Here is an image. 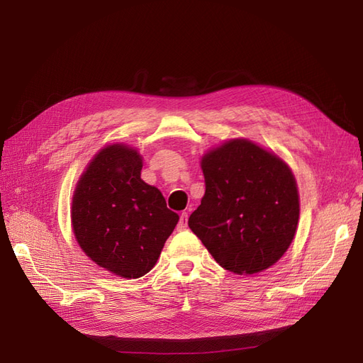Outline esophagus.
<instances>
[{
	"instance_id": "34e87169",
	"label": "esophagus",
	"mask_w": 363,
	"mask_h": 363,
	"mask_svg": "<svg viewBox=\"0 0 363 363\" xmlns=\"http://www.w3.org/2000/svg\"><path fill=\"white\" fill-rule=\"evenodd\" d=\"M186 227H188V213L183 212V213L180 215V219H179L177 230H186Z\"/></svg>"
}]
</instances>
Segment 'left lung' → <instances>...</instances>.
<instances>
[{
  "instance_id": "left-lung-1",
  "label": "left lung",
  "mask_w": 363,
  "mask_h": 363,
  "mask_svg": "<svg viewBox=\"0 0 363 363\" xmlns=\"http://www.w3.org/2000/svg\"><path fill=\"white\" fill-rule=\"evenodd\" d=\"M201 168L206 194L189 216L192 232L227 271L256 274L274 265L298 224V191L291 169L245 139L207 152Z\"/></svg>"
}]
</instances>
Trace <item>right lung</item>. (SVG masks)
Segmentation results:
<instances>
[{
	"mask_svg": "<svg viewBox=\"0 0 363 363\" xmlns=\"http://www.w3.org/2000/svg\"><path fill=\"white\" fill-rule=\"evenodd\" d=\"M140 169L136 150L108 145L86 168L72 200L77 242L96 265L124 279L142 277L156 265L179 223Z\"/></svg>",
	"mask_w": 363,
	"mask_h": 363,
	"instance_id": "right-lung-1",
	"label": "right lung"
}]
</instances>
